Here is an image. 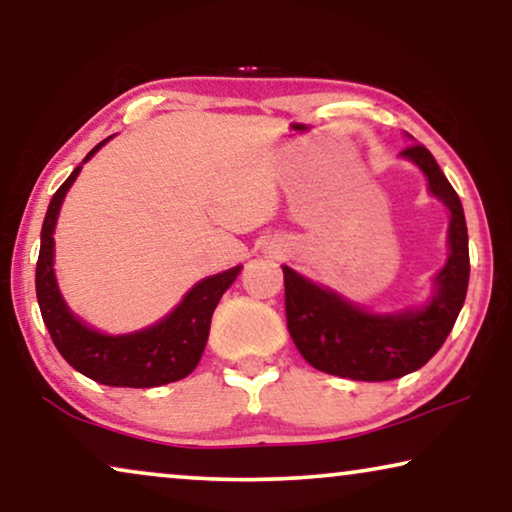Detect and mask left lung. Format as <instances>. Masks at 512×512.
Segmentation results:
<instances>
[{
	"label": "left lung",
	"instance_id": "left-lung-1",
	"mask_svg": "<svg viewBox=\"0 0 512 512\" xmlns=\"http://www.w3.org/2000/svg\"><path fill=\"white\" fill-rule=\"evenodd\" d=\"M398 156L419 167L429 193L450 214L447 261L433 275L424 303L387 312L352 303L282 265L286 326L303 359L321 373L359 382H387L415 373L438 352L464 307L471 265L459 195L422 144H410Z\"/></svg>",
	"mask_w": 512,
	"mask_h": 512
}]
</instances>
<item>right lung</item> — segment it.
<instances>
[{"instance_id": "add662e5", "label": "right lung", "mask_w": 512, "mask_h": 512, "mask_svg": "<svg viewBox=\"0 0 512 512\" xmlns=\"http://www.w3.org/2000/svg\"><path fill=\"white\" fill-rule=\"evenodd\" d=\"M114 137V135H111ZM102 139L93 151L83 158V163L69 174L48 205L44 226H41V249L37 261V300L41 317L65 361L81 375L90 380L107 384V387H132L149 389L184 380L198 366L209 338V324L219 300L235 277L240 275L242 265L216 272L200 279L186 291L179 305L172 307L156 324L139 328L132 333H104L100 328L86 324L67 300L55 277V226L65 202V195L81 167L109 142Z\"/></svg>"}]
</instances>
